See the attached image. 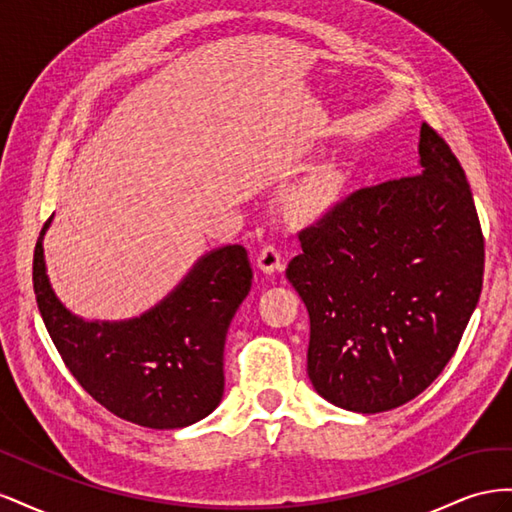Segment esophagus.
<instances>
[{
    "label": "esophagus",
    "mask_w": 512,
    "mask_h": 512,
    "mask_svg": "<svg viewBox=\"0 0 512 512\" xmlns=\"http://www.w3.org/2000/svg\"><path fill=\"white\" fill-rule=\"evenodd\" d=\"M256 265L262 273H269V275L275 271H284V260L280 256V250H277V247L271 243L262 247Z\"/></svg>",
    "instance_id": "esophagus-1"
}]
</instances>
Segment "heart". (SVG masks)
Here are the masks:
<instances>
[{"instance_id":"heart-1","label":"heart","mask_w":512,"mask_h":512,"mask_svg":"<svg viewBox=\"0 0 512 512\" xmlns=\"http://www.w3.org/2000/svg\"><path fill=\"white\" fill-rule=\"evenodd\" d=\"M337 192V173L331 166L312 170L290 194V203L301 215H316L331 205Z\"/></svg>"}]
</instances>
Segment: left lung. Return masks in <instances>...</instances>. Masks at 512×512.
<instances>
[{
  "mask_svg": "<svg viewBox=\"0 0 512 512\" xmlns=\"http://www.w3.org/2000/svg\"><path fill=\"white\" fill-rule=\"evenodd\" d=\"M421 175L352 192L299 232L288 282L309 314L320 397L376 414L421 395L451 361L483 288L485 241L466 173L421 126Z\"/></svg>",
  "mask_w": 512,
  "mask_h": 512,
  "instance_id": "obj_1",
  "label": "left lung"
}]
</instances>
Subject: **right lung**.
<instances>
[{
  "label": "right lung",
  "instance_id": "obj_1",
  "mask_svg": "<svg viewBox=\"0 0 512 512\" xmlns=\"http://www.w3.org/2000/svg\"><path fill=\"white\" fill-rule=\"evenodd\" d=\"M46 220L34 252L44 327L83 389L108 412L149 429H181L224 395V344L252 288L243 245L200 256L166 297L130 320H85L57 299L44 265Z\"/></svg>",
  "mask_w": 512,
  "mask_h": 512
}]
</instances>
